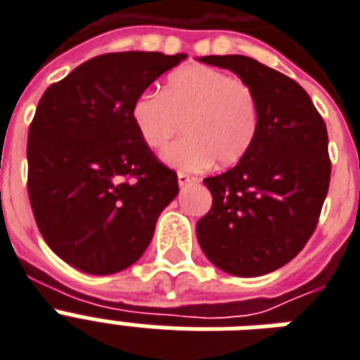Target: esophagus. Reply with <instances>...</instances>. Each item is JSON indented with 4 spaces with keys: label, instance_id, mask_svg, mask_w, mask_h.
Listing matches in <instances>:
<instances>
[{
    "label": "esophagus",
    "instance_id": "esophagus-1",
    "mask_svg": "<svg viewBox=\"0 0 360 360\" xmlns=\"http://www.w3.org/2000/svg\"><path fill=\"white\" fill-rule=\"evenodd\" d=\"M193 182H199V178L195 176H189L186 172H178V186L184 188V186H188V184H193Z\"/></svg>",
    "mask_w": 360,
    "mask_h": 360
}]
</instances>
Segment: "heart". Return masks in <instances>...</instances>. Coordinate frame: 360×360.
<instances>
[{
  "label": "heart",
  "mask_w": 360,
  "mask_h": 360,
  "mask_svg": "<svg viewBox=\"0 0 360 360\" xmlns=\"http://www.w3.org/2000/svg\"><path fill=\"white\" fill-rule=\"evenodd\" d=\"M131 120L142 142L163 150L178 131L163 160L180 171L235 165L246 155L257 133V99L240 79L206 65L178 69L158 91H144L131 105Z\"/></svg>",
  "instance_id": "b5f03b06"
}]
</instances>
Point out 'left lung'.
<instances>
[{
    "label": "left lung",
    "mask_w": 360,
    "mask_h": 360,
    "mask_svg": "<svg viewBox=\"0 0 360 360\" xmlns=\"http://www.w3.org/2000/svg\"><path fill=\"white\" fill-rule=\"evenodd\" d=\"M255 94L257 133L238 165L205 178L212 208L197 221L210 263L253 278L289 263L310 240L330 182L328 135L310 96L293 79L248 56H205Z\"/></svg>",
    "instance_id": "left-lung-1"
}]
</instances>
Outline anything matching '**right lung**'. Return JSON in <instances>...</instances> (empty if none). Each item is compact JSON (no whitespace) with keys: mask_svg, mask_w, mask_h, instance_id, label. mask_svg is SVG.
Returning a JSON list of instances; mask_svg holds the SVG:
<instances>
[{"mask_svg":"<svg viewBox=\"0 0 360 360\" xmlns=\"http://www.w3.org/2000/svg\"><path fill=\"white\" fill-rule=\"evenodd\" d=\"M186 54L114 52L44 91L27 133V193L50 250L86 274L141 259L178 195L176 172L142 142L131 105Z\"/></svg>","mask_w":360,"mask_h":360,"instance_id":"add662e5","label":"right lung"}]
</instances>
